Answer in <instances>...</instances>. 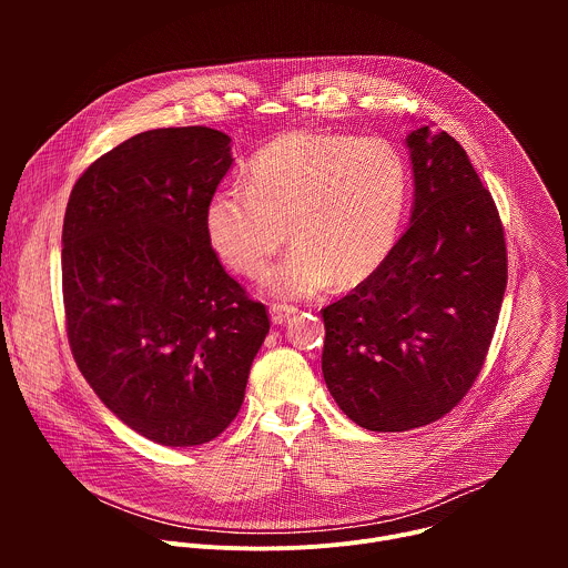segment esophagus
Here are the masks:
<instances>
[{"label":"esophagus","instance_id":"obj_1","mask_svg":"<svg viewBox=\"0 0 568 568\" xmlns=\"http://www.w3.org/2000/svg\"><path fill=\"white\" fill-rule=\"evenodd\" d=\"M294 312H296V307H294V305H287V303H272V307H270L272 321L276 323V326H281V323H285Z\"/></svg>","mask_w":568,"mask_h":568}]
</instances>
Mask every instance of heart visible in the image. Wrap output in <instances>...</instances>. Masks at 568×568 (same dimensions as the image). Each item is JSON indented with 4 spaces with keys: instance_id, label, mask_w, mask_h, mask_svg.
<instances>
[{
    "instance_id": "obj_1",
    "label": "heart",
    "mask_w": 568,
    "mask_h": 568,
    "mask_svg": "<svg viewBox=\"0 0 568 568\" xmlns=\"http://www.w3.org/2000/svg\"><path fill=\"white\" fill-rule=\"evenodd\" d=\"M409 193V164L388 139L296 130L252 159L245 186H222L209 197L204 224L220 261L252 278L290 229L296 245L265 274V287L312 296L337 278L355 285L379 270Z\"/></svg>"
}]
</instances>
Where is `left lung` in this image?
I'll list each match as a JSON object with an SVG mask.
<instances>
[{"instance_id": "1", "label": "left lung", "mask_w": 568, "mask_h": 568, "mask_svg": "<svg viewBox=\"0 0 568 568\" xmlns=\"http://www.w3.org/2000/svg\"><path fill=\"white\" fill-rule=\"evenodd\" d=\"M409 229L375 274L323 307V379L368 432L449 414L488 355L508 283L499 211L463 145L429 125L407 136Z\"/></svg>"}]
</instances>
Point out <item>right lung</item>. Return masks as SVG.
Wrapping results in <instances>:
<instances>
[{"instance_id":"add662e5","label":"right lung","mask_w":568,"mask_h":568,"mask_svg":"<svg viewBox=\"0 0 568 568\" xmlns=\"http://www.w3.org/2000/svg\"><path fill=\"white\" fill-rule=\"evenodd\" d=\"M233 164L213 128H159L73 184L62 296L73 359L105 407L166 447L204 445L237 416L270 333L213 252L204 213Z\"/></svg>"}]
</instances>
